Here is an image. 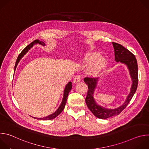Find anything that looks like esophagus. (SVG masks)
<instances>
[{"label": "esophagus", "instance_id": "esophagus-1", "mask_svg": "<svg viewBox=\"0 0 149 149\" xmlns=\"http://www.w3.org/2000/svg\"><path fill=\"white\" fill-rule=\"evenodd\" d=\"M81 75H76L75 77H74V79H73V82L74 83H78V82H79L80 81H81Z\"/></svg>", "mask_w": 149, "mask_h": 149}]
</instances>
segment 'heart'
<instances>
[{
    "instance_id": "obj_1",
    "label": "heart",
    "mask_w": 149,
    "mask_h": 149,
    "mask_svg": "<svg viewBox=\"0 0 149 149\" xmlns=\"http://www.w3.org/2000/svg\"><path fill=\"white\" fill-rule=\"evenodd\" d=\"M98 58V54H91L87 56V60L89 62H93ZM105 64V61L103 59H97L90 68V71L93 74H97L101 70Z\"/></svg>"
}]
</instances>
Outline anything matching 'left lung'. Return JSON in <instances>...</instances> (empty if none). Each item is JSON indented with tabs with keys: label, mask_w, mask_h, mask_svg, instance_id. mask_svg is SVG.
<instances>
[{
	"label": "left lung",
	"mask_w": 149,
	"mask_h": 149,
	"mask_svg": "<svg viewBox=\"0 0 149 149\" xmlns=\"http://www.w3.org/2000/svg\"><path fill=\"white\" fill-rule=\"evenodd\" d=\"M112 44L114 49L115 60L117 62L120 61L122 63H124L128 66L132 78L133 84L131 92L127 97V100L123 105L116 109L107 110L98 105L93 97L94 90L96 87L97 81L98 78H94L91 77H86L84 78V82L88 85V89L86 98V102L87 107L95 117L101 119L108 118L113 116H117L121 113L129 104L136 93L138 86V66L135 55L123 45L116 43V42H112Z\"/></svg>",
	"instance_id": "8db88e82"
}]
</instances>
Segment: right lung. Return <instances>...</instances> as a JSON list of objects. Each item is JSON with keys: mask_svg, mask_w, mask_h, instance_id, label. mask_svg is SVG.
<instances>
[{"mask_svg": "<svg viewBox=\"0 0 149 149\" xmlns=\"http://www.w3.org/2000/svg\"><path fill=\"white\" fill-rule=\"evenodd\" d=\"M39 44L42 45H44L45 46V44L44 42H42V41H40L38 39H36V40H34L32 42H31V43L28 45L22 52H20V54L19 55L17 58V60L16 61V63H15V70L16 69V66L17 65L18 62H19L20 59H21V58H22L24 55L28 51V49H29L31 48L32 47V46L35 44ZM72 88V84H71V82H70L67 85V86L65 87V88L64 90V93H63V100H62V103L61 104V105L59 106V107L58 109V110L54 113H53L52 114L48 116V117H44V118H37V119H39V120H52V119H54V118L56 117L58 115H59L61 114V113L63 111V109H64L65 107V104H66V102H67V98H68V94L70 93V91H71Z\"/></svg>", "mask_w": 149, "mask_h": 149, "instance_id": "add662e5", "label": "right lung"}]
</instances>
